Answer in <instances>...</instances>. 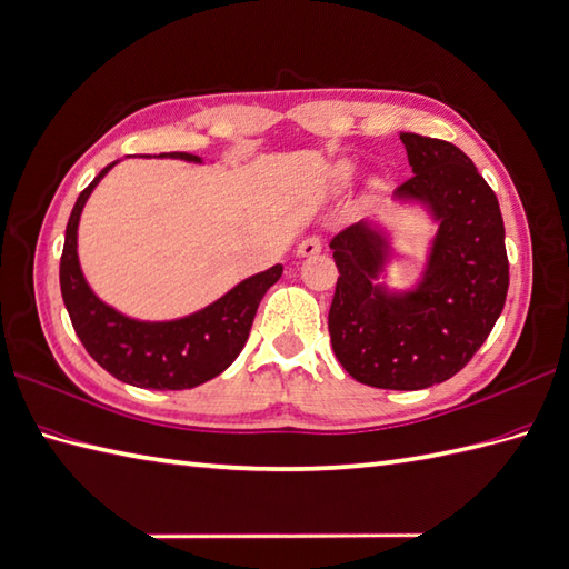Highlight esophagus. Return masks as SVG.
Segmentation results:
<instances>
[{"label":"esophagus","mask_w":569,"mask_h":569,"mask_svg":"<svg viewBox=\"0 0 569 569\" xmlns=\"http://www.w3.org/2000/svg\"><path fill=\"white\" fill-rule=\"evenodd\" d=\"M298 257H315V254H320L322 252V240L320 237H315V234H310V237H306V240H302L300 244H298Z\"/></svg>","instance_id":"34e87169"}]
</instances>
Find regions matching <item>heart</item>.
Masks as SVG:
<instances>
[{
	"label": "heart",
	"instance_id": "obj_1",
	"mask_svg": "<svg viewBox=\"0 0 569 569\" xmlns=\"http://www.w3.org/2000/svg\"><path fill=\"white\" fill-rule=\"evenodd\" d=\"M353 179V164L351 162H339L335 167V183L337 187H347V183ZM380 189V181H371V191Z\"/></svg>",
	"mask_w": 569,
	"mask_h": 569
}]
</instances>
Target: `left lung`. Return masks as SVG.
<instances>
[{
	"label": "left lung",
	"mask_w": 569,
	"mask_h": 569,
	"mask_svg": "<svg viewBox=\"0 0 569 569\" xmlns=\"http://www.w3.org/2000/svg\"><path fill=\"white\" fill-rule=\"evenodd\" d=\"M415 177L392 201L436 222L421 271L388 286L395 234L359 220L329 247L339 269L329 337L339 363L363 386L421 390L443 382L482 347L509 288L505 220L495 191L456 144L400 133Z\"/></svg>",
	"instance_id": "8db88e82"
}]
</instances>
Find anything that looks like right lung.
<instances>
[{
    "instance_id": "1",
    "label": "right lung",
    "mask_w": 569,
    "mask_h": 569,
    "mask_svg": "<svg viewBox=\"0 0 569 569\" xmlns=\"http://www.w3.org/2000/svg\"><path fill=\"white\" fill-rule=\"evenodd\" d=\"M160 160H183L203 164L189 152L140 154ZM121 162L116 160L99 171V177L79 193L64 230L60 259V290L70 312L74 332L103 371L128 386L144 390H189L220 376L247 345L249 329L263 293L281 279L283 267L259 271L232 286L228 293L206 308L174 320H138L101 300L79 263L77 232L82 210L99 181Z\"/></svg>"
}]
</instances>
